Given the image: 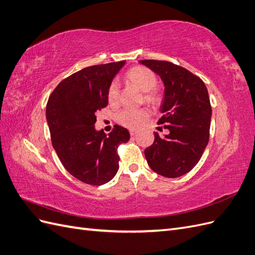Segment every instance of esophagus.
I'll use <instances>...</instances> for the list:
<instances>
[{"label": "esophagus", "instance_id": "34e87169", "mask_svg": "<svg viewBox=\"0 0 255 255\" xmlns=\"http://www.w3.org/2000/svg\"><path fill=\"white\" fill-rule=\"evenodd\" d=\"M136 134V129H129V135L134 136Z\"/></svg>", "mask_w": 255, "mask_h": 255}]
</instances>
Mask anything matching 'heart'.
I'll return each mask as SVG.
<instances>
[{"label": "heart", "instance_id": "b5f03b06", "mask_svg": "<svg viewBox=\"0 0 255 255\" xmlns=\"http://www.w3.org/2000/svg\"><path fill=\"white\" fill-rule=\"evenodd\" d=\"M126 82L142 91V101L144 103L158 106L163 102V91L156 87L157 78L151 69L143 66H135L126 73ZM107 103L111 107H116L119 103V87L116 83H112L107 89ZM149 111L146 109L139 110H122L117 114V121L120 125L129 128H135L142 121L148 119Z\"/></svg>", "mask_w": 255, "mask_h": 255}]
</instances>
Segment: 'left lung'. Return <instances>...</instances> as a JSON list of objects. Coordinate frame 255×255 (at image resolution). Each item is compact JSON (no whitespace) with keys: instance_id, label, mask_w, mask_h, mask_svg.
<instances>
[{"instance_id":"1","label":"left lung","mask_w":255,"mask_h":255,"mask_svg":"<svg viewBox=\"0 0 255 255\" xmlns=\"http://www.w3.org/2000/svg\"><path fill=\"white\" fill-rule=\"evenodd\" d=\"M140 64L157 73L165 85L160 106L169 134L154 133V142L144 150L153 171L166 177L186 174L201 158L210 139L212 106L205 84L187 69L166 60L144 59Z\"/></svg>"}]
</instances>
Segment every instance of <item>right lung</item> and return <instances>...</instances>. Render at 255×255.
Returning a JSON list of instances; mask_svg holds the SVG:
<instances>
[{
	"label": "right lung",
	"mask_w": 255,
	"mask_h": 255,
	"mask_svg": "<svg viewBox=\"0 0 255 255\" xmlns=\"http://www.w3.org/2000/svg\"><path fill=\"white\" fill-rule=\"evenodd\" d=\"M126 64L84 68L61 81L47 103L51 141L66 170L83 183L103 185L119 169L118 146L129 139L128 130L115 125L106 136L96 130V113L107 106V89Z\"/></svg>",
	"instance_id": "1"
}]
</instances>
